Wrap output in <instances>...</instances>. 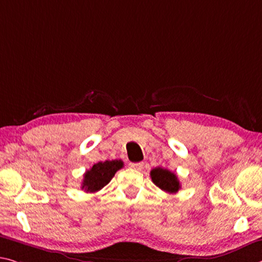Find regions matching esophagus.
<instances>
[{
  "mask_svg": "<svg viewBox=\"0 0 262 262\" xmlns=\"http://www.w3.org/2000/svg\"><path fill=\"white\" fill-rule=\"evenodd\" d=\"M129 167L132 169H136V170H141L143 168V163L142 162H138V163H134V162H130Z\"/></svg>",
  "mask_w": 262,
  "mask_h": 262,
  "instance_id": "esophagus-1",
  "label": "esophagus"
}]
</instances>
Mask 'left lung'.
<instances>
[{
	"label": "left lung",
	"instance_id": "8db88e82",
	"mask_svg": "<svg viewBox=\"0 0 262 262\" xmlns=\"http://www.w3.org/2000/svg\"><path fill=\"white\" fill-rule=\"evenodd\" d=\"M150 177L154 184L159 186L161 190L169 193H176L181 189L180 181L175 173L169 171L168 169L157 167L150 171Z\"/></svg>",
	"mask_w": 262,
	"mask_h": 262
}]
</instances>
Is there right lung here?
Instances as JSON below:
<instances>
[{"label":"right lung","instance_id":"1","mask_svg":"<svg viewBox=\"0 0 262 262\" xmlns=\"http://www.w3.org/2000/svg\"><path fill=\"white\" fill-rule=\"evenodd\" d=\"M123 167L121 160L98 162L87 170L82 180L81 189L86 192H97L107 185L114 177L115 172Z\"/></svg>","mask_w":262,"mask_h":262}]
</instances>
